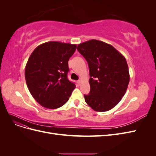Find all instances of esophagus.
<instances>
[{
    "instance_id": "esophagus-1",
    "label": "esophagus",
    "mask_w": 156,
    "mask_h": 156,
    "mask_svg": "<svg viewBox=\"0 0 156 156\" xmlns=\"http://www.w3.org/2000/svg\"><path fill=\"white\" fill-rule=\"evenodd\" d=\"M81 80H78L77 83H78L79 85H80V84H81Z\"/></svg>"
}]
</instances>
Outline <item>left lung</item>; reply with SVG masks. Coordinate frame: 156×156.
I'll use <instances>...</instances> for the list:
<instances>
[{"label": "left lung", "instance_id": "left-lung-1", "mask_svg": "<svg viewBox=\"0 0 156 156\" xmlns=\"http://www.w3.org/2000/svg\"><path fill=\"white\" fill-rule=\"evenodd\" d=\"M77 49L87 61L90 91L84 95L92 109L104 112L115 107L125 94L129 82L124 56L114 47L97 40L78 45Z\"/></svg>", "mask_w": 156, "mask_h": 156}]
</instances>
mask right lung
Instances as JSON below:
<instances>
[{
  "instance_id": "1",
  "label": "right lung",
  "mask_w": 156,
  "mask_h": 156,
  "mask_svg": "<svg viewBox=\"0 0 156 156\" xmlns=\"http://www.w3.org/2000/svg\"><path fill=\"white\" fill-rule=\"evenodd\" d=\"M77 45L49 41L33 51L25 67L28 88L42 107L55 109L66 103L75 85L69 81L68 60Z\"/></svg>"
}]
</instances>
